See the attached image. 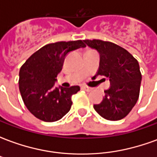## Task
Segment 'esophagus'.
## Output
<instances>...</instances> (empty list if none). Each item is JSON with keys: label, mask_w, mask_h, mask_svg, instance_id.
I'll list each match as a JSON object with an SVG mask.
<instances>
[{"label": "esophagus", "mask_w": 157, "mask_h": 157, "mask_svg": "<svg viewBox=\"0 0 157 157\" xmlns=\"http://www.w3.org/2000/svg\"><path fill=\"white\" fill-rule=\"evenodd\" d=\"M82 88L83 89V90H85V91H87V92H90V91L92 90V88H90L88 86H82Z\"/></svg>", "instance_id": "1"}]
</instances>
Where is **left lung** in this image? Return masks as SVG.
<instances>
[{"label":"left lung","mask_w":157,"mask_h":157,"mask_svg":"<svg viewBox=\"0 0 157 157\" xmlns=\"http://www.w3.org/2000/svg\"><path fill=\"white\" fill-rule=\"evenodd\" d=\"M100 56L98 75L111 83L101 103L94 104L96 112L108 120H120L128 114L139 98L141 73L138 61L120 46L99 39L84 40Z\"/></svg>","instance_id":"obj_1"}]
</instances>
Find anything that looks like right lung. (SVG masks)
<instances>
[{
	"instance_id": "1",
	"label": "right lung",
	"mask_w": 157,
	"mask_h": 157,
	"mask_svg": "<svg viewBox=\"0 0 157 157\" xmlns=\"http://www.w3.org/2000/svg\"><path fill=\"white\" fill-rule=\"evenodd\" d=\"M84 41L57 42L39 48L22 65L19 71V90L24 104L36 118L45 122L62 118L71 108L72 95L79 86H55L69 52L85 48Z\"/></svg>"
}]
</instances>
